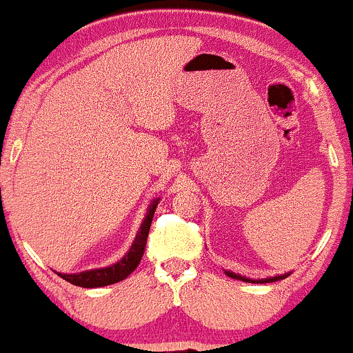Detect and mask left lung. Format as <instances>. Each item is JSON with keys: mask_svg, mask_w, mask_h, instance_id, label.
Here are the masks:
<instances>
[{"mask_svg": "<svg viewBox=\"0 0 353 353\" xmlns=\"http://www.w3.org/2000/svg\"><path fill=\"white\" fill-rule=\"evenodd\" d=\"M225 274H227V276H230V278H234V279H241V281H245V283H274V281H279V279L286 278V276H290V274H281V276H274V278L257 279V281H254V279L244 278V276H241V274H236V272H230V271H225Z\"/></svg>", "mask_w": 353, "mask_h": 353, "instance_id": "8db88e82", "label": "left lung"}]
</instances>
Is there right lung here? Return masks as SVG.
<instances>
[{"label":"right lung","instance_id":"add662e5","mask_svg":"<svg viewBox=\"0 0 353 353\" xmlns=\"http://www.w3.org/2000/svg\"><path fill=\"white\" fill-rule=\"evenodd\" d=\"M158 202L160 199L153 200L151 205L148 207L146 217L143 221L141 227H139V232L136 234L134 242H132L131 249L128 251L126 256L123 257L121 261H117L116 264L109 268H101V269H92V271H84V272H77V274H62L59 272L60 278H63L65 281H69L75 286L81 288H101V286H108V284H114L126 279L128 276L138 268L139 261H141L143 254H145V248H146V239H148V232H150L151 222H153V215L154 210H157Z\"/></svg>","mask_w":353,"mask_h":353}]
</instances>
